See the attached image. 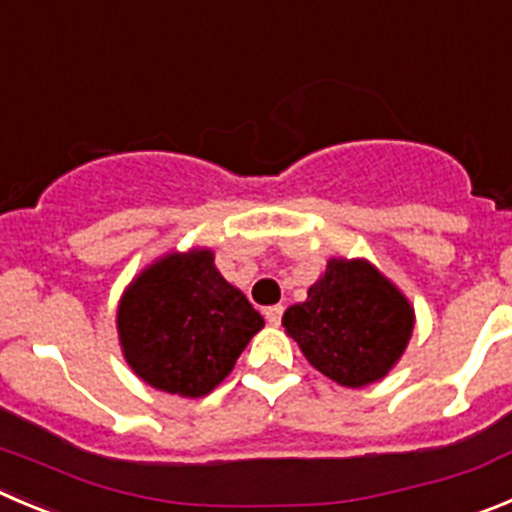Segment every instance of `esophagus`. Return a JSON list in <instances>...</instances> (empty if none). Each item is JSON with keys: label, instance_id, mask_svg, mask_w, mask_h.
<instances>
[{"label": "esophagus", "instance_id": "34e87169", "mask_svg": "<svg viewBox=\"0 0 512 512\" xmlns=\"http://www.w3.org/2000/svg\"><path fill=\"white\" fill-rule=\"evenodd\" d=\"M283 305H270V308H265V321L270 323V326H280V321H283Z\"/></svg>", "mask_w": 512, "mask_h": 512}]
</instances>
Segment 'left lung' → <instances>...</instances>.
I'll return each instance as SVG.
<instances>
[{"instance_id":"left-lung-1","label":"left lung","mask_w":512,"mask_h":512,"mask_svg":"<svg viewBox=\"0 0 512 512\" xmlns=\"http://www.w3.org/2000/svg\"><path fill=\"white\" fill-rule=\"evenodd\" d=\"M283 326L315 369L358 389L384 379L399 361L414 308L371 262L333 257L308 300L285 310Z\"/></svg>"}]
</instances>
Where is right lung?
Listing matches in <instances>:
<instances>
[{"mask_svg":"<svg viewBox=\"0 0 512 512\" xmlns=\"http://www.w3.org/2000/svg\"><path fill=\"white\" fill-rule=\"evenodd\" d=\"M262 315L219 275L212 250L171 252L128 285L118 338L138 379L197 399L234 369Z\"/></svg>","mask_w":512,"mask_h":512,"instance_id":"obj_1","label":"right lung"}]
</instances>
